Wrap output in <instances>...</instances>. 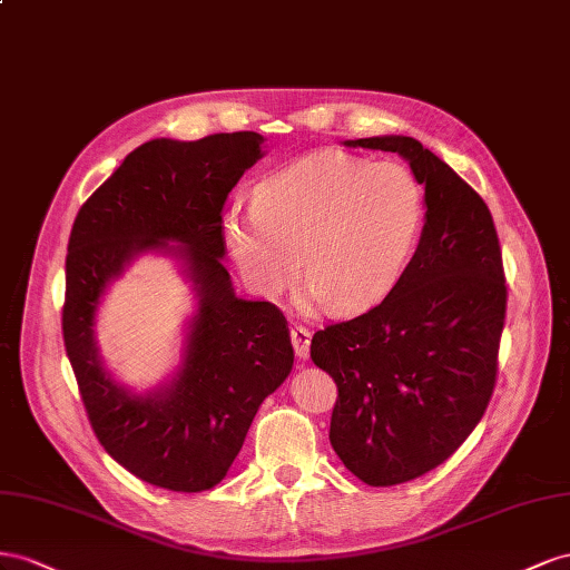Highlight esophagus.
I'll use <instances>...</instances> for the list:
<instances>
[{"label":"esophagus","instance_id":"1","mask_svg":"<svg viewBox=\"0 0 570 570\" xmlns=\"http://www.w3.org/2000/svg\"><path fill=\"white\" fill-rule=\"evenodd\" d=\"M291 344H294V351L301 361H305V357L311 355V332L305 327H298V324L296 327H291Z\"/></svg>","mask_w":570,"mask_h":570}]
</instances>
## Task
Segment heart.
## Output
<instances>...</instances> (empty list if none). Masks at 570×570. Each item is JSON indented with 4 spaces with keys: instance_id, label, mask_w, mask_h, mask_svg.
<instances>
[{
    "instance_id": "1",
    "label": "heart",
    "mask_w": 570,
    "mask_h": 570,
    "mask_svg": "<svg viewBox=\"0 0 570 570\" xmlns=\"http://www.w3.org/2000/svg\"><path fill=\"white\" fill-rule=\"evenodd\" d=\"M422 213L425 198L409 167L320 150L267 176L253 205H232L222 224L226 248L259 296H282L303 263L311 279L303 303L330 301L353 313L399 282Z\"/></svg>"
}]
</instances>
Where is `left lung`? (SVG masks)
Masks as SVG:
<instances>
[{
    "mask_svg": "<svg viewBox=\"0 0 570 570\" xmlns=\"http://www.w3.org/2000/svg\"><path fill=\"white\" fill-rule=\"evenodd\" d=\"M396 153L425 186V226L409 267L361 317L313 336V363L338 389L330 442L372 487L415 480L478 428L497 382L507 317L499 238L484 200L409 136L346 140Z\"/></svg>",
    "mask_w": 570,
    "mask_h": 570,
    "instance_id": "8db88e82",
    "label": "left lung"
}]
</instances>
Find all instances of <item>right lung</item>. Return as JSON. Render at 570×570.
Segmentation results:
<instances>
[{"mask_svg":"<svg viewBox=\"0 0 570 570\" xmlns=\"http://www.w3.org/2000/svg\"><path fill=\"white\" fill-rule=\"evenodd\" d=\"M263 145L253 131L142 142L90 195L71 229L61 330L88 420L114 461L171 492L224 480L259 403L294 367L279 307L238 298L222 265V207L263 159ZM145 252L177 259L196 313L175 375L138 395L104 367L94 324L110 282Z\"/></svg>","mask_w":570,"mask_h":570,"instance_id":"add662e5","label":"right lung"}]
</instances>
